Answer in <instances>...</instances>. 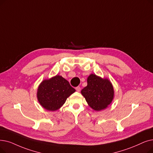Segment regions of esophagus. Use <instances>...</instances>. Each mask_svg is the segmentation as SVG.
Instances as JSON below:
<instances>
[{
	"label": "esophagus",
	"instance_id": "obj_1",
	"mask_svg": "<svg viewBox=\"0 0 153 153\" xmlns=\"http://www.w3.org/2000/svg\"><path fill=\"white\" fill-rule=\"evenodd\" d=\"M76 90L77 92H80V91H81V88L79 87V86H77V87L76 88Z\"/></svg>",
	"mask_w": 153,
	"mask_h": 153
}]
</instances>
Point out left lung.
Wrapping results in <instances>:
<instances>
[{"label": "left lung", "instance_id": "8db88e82", "mask_svg": "<svg viewBox=\"0 0 153 153\" xmlns=\"http://www.w3.org/2000/svg\"><path fill=\"white\" fill-rule=\"evenodd\" d=\"M88 85L81 93L90 107L100 111L108 107L113 101L114 90L108 78H102L95 74H91L87 79Z\"/></svg>", "mask_w": 153, "mask_h": 153}]
</instances>
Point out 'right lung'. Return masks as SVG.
Returning <instances> with one entry per match:
<instances>
[{"instance_id":"1","label":"right lung","mask_w":153,"mask_h":153,"mask_svg":"<svg viewBox=\"0 0 153 153\" xmlns=\"http://www.w3.org/2000/svg\"><path fill=\"white\" fill-rule=\"evenodd\" d=\"M76 90L60 75L44 79L38 86L37 98L43 108L49 111L60 109Z\"/></svg>"}]
</instances>
